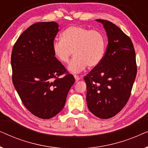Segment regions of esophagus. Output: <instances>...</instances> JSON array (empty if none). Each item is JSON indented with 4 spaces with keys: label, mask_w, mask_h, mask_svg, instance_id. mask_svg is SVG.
Here are the masks:
<instances>
[{
    "label": "esophagus",
    "mask_w": 148,
    "mask_h": 148,
    "mask_svg": "<svg viewBox=\"0 0 148 148\" xmlns=\"http://www.w3.org/2000/svg\"><path fill=\"white\" fill-rule=\"evenodd\" d=\"M74 77H75V82H77L78 81H79L81 79L80 77H79L77 75H74Z\"/></svg>",
    "instance_id": "1"
}]
</instances>
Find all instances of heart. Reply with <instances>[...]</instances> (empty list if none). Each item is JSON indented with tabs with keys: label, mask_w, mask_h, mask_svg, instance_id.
Here are the masks:
<instances>
[{
	"label": "heart",
	"mask_w": 148,
	"mask_h": 148,
	"mask_svg": "<svg viewBox=\"0 0 148 148\" xmlns=\"http://www.w3.org/2000/svg\"><path fill=\"white\" fill-rule=\"evenodd\" d=\"M105 47V38L101 32L78 25L64 29L60 40L54 41L52 46L54 56L61 63H67L73 52L74 57L68 65L73 73L82 72L88 66H98L104 56Z\"/></svg>",
	"instance_id": "1"
}]
</instances>
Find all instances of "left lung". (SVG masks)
Segmentation results:
<instances>
[{
    "mask_svg": "<svg viewBox=\"0 0 148 148\" xmlns=\"http://www.w3.org/2000/svg\"><path fill=\"white\" fill-rule=\"evenodd\" d=\"M106 32L108 46L98 66L85 76L88 109L95 116L107 119L127 104L137 74L135 52L130 38L114 23L96 19Z\"/></svg>",
    "mask_w": 148,
    "mask_h": 148,
    "instance_id": "obj_1",
    "label": "left lung"
}]
</instances>
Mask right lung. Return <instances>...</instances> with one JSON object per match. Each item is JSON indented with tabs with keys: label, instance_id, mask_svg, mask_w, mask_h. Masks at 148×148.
Here are the masks:
<instances>
[{
	"label": "right lung",
	"instance_id": "add662e5",
	"mask_svg": "<svg viewBox=\"0 0 148 148\" xmlns=\"http://www.w3.org/2000/svg\"><path fill=\"white\" fill-rule=\"evenodd\" d=\"M59 31L56 22H39L18 38L11 54L12 80L25 108L36 116L48 119L63 108L74 77L55 58L52 43Z\"/></svg>",
	"mask_w": 148,
	"mask_h": 148
}]
</instances>
